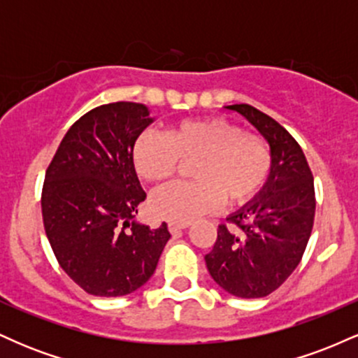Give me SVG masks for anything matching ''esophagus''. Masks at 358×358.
<instances>
[{"instance_id": "esophagus-1", "label": "esophagus", "mask_w": 358, "mask_h": 358, "mask_svg": "<svg viewBox=\"0 0 358 358\" xmlns=\"http://www.w3.org/2000/svg\"><path fill=\"white\" fill-rule=\"evenodd\" d=\"M188 225H190V222H170V224H168V229H170L171 234H176L183 231V229H187Z\"/></svg>"}]
</instances>
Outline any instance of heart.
<instances>
[{
	"label": "heart",
	"instance_id": "b5f03b06",
	"mask_svg": "<svg viewBox=\"0 0 358 358\" xmlns=\"http://www.w3.org/2000/svg\"><path fill=\"white\" fill-rule=\"evenodd\" d=\"M133 159L138 173L153 183L173 176L180 162H195L190 168L195 182L168 185L151 196L153 213L173 222L217 210L224 200L227 205L248 203L273 170L268 143L222 117L187 119L165 136L145 131L134 141Z\"/></svg>",
	"mask_w": 358,
	"mask_h": 358
}]
</instances>
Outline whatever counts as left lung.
Masks as SVG:
<instances>
[{"label": "left lung", "instance_id": "obj_1", "mask_svg": "<svg viewBox=\"0 0 358 358\" xmlns=\"http://www.w3.org/2000/svg\"><path fill=\"white\" fill-rule=\"evenodd\" d=\"M248 119L268 141L273 170L268 183L229 215L237 231L219 225L207 269L222 289L237 298H264L301 261L315 220L313 175L296 139L249 104L225 106Z\"/></svg>", "mask_w": 358, "mask_h": 358}]
</instances>
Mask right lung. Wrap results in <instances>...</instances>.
I'll return each mask as SVG.
<instances>
[{
	"instance_id": "1",
	"label": "right lung",
	"mask_w": 358,
	"mask_h": 358,
	"mask_svg": "<svg viewBox=\"0 0 358 358\" xmlns=\"http://www.w3.org/2000/svg\"><path fill=\"white\" fill-rule=\"evenodd\" d=\"M138 102L89 110L62 139L42 192L45 232L60 268L85 293L124 296L153 276L170 232L134 220L146 193L133 146L153 122Z\"/></svg>"
}]
</instances>
